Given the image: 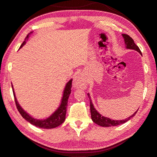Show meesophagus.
Segmentation results:
<instances>
[{"label":"esophagus","mask_w":157,"mask_h":157,"mask_svg":"<svg viewBox=\"0 0 157 157\" xmlns=\"http://www.w3.org/2000/svg\"><path fill=\"white\" fill-rule=\"evenodd\" d=\"M73 86L75 88H85L86 87V83L84 80L83 77L81 75H78L73 79Z\"/></svg>","instance_id":"obj_1"}]
</instances>
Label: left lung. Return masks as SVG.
Returning <instances> with one entry per match:
<instances>
[{"mask_svg":"<svg viewBox=\"0 0 157 157\" xmlns=\"http://www.w3.org/2000/svg\"><path fill=\"white\" fill-rule=\"evenodd\" d=\"M123 36L124 40H125V44H126V47L127 49H134L141 54V51L139 49V47L137 45H136L135 42H134L133 39L130 37L127 34H122ZM88 98H89L90 99V115H91V119H92L94 123L97 124L99 126H103V127H110V126H118V125H121L123 124L124 123H126V121H128L129 119L135 115V114L137 112V110L133 114L132 116H130V117H128V119H124V120H111L110 119L105 117L104 116H101L98 111L95 110V108H94V106L93 103L91 101V99L89 97V95L88 94Z\"/></svg>","mask_w":157,"mask_h":157,"instance_id":"1","label":"left lung"}]
</instances>
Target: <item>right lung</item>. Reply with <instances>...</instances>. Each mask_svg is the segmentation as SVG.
<instances>
[{"instance_id": "add662e5", "label": "right lung", "mask_w": 157, "mask_h": 157, "mask_svg": "<svg viewBox=\"0 0 157 157\" xmlns=\"http://www.w3.org/2000/svg\"><path fill=\"white\" fill-rule=\"evenodd\" d=\"M28 36H29V35L27 36L26 38H25V40L22 42V44H21V46L20 48H21L25 43H26L25 41H26V40L28 38ZM72 81L73 79H71V80L67 84L66 86H65L60 106L58 108V110H57L52 115L50 116L49 118L44 119V120H38V119L31 117V116L28 115V114L20 106V105L18 103V101H17V99L15 97V93L13 92V88H12L17 109H18V112L22 115V117L25 119H26L27 121H29L30 124L34 125V126H36V127L44 128V129H51V128H54L59 126V125H61L64 121L65 117H66L68 99H69V95L71 94V87H72ZM11 86H12V85H11Z\"/></svg>"}]
</instances>
